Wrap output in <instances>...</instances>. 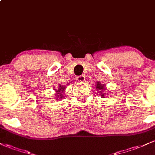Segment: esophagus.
<instances>
[{
	"instance_id": "34e87169",
	"label": "esophagus",
	"mask_w": 155,
	"mask_h": 155,
	"mask_svg": "<svg viewBox=\"0 0 155 155\" xmlns=\"http://www.w3.org/2000/svg\"><path fill=\"white\" fill-rule=\"evenodd\" d=\"M76 80H77L78 81H79V82H82V81H84V80H85L84 76L81 75V76H77V77H76Z\"/></svg>"
}]
</instances>
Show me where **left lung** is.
<instances>
[{
    "instance_id": "left-lung-1",
    "label": "left lung",
    "mask_w": 155,
    "mask_h": 155,
    "mask_svg": "<svg viewBox=\"0 0 155 155\" xmlns=\"http://www.w3.org/2000/svg\"><path fill=\"white\" fill-rule=\"evenodd\" d=\"M95 88L97 89V91L100 92L99 93L101 95V97H102V98H104L105 96H106V94H105V92H104V90H106V85L103 84H101L99 82V81H97V82L96 83Z\"/></svg>"
}]
</instances>
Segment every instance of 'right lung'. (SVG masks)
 Here are the masks:
<instances>
[{
  "label": "right lung",
  "instance_id": "obj_1",
  "mask_svg": "<svg viewBox=\"0 0 155 155\" xmlns=\"http://www.w3.org/2000/svg\"><path fill=\"white\" fill-rule=\"evenodd\" d=\"M65 89V86H63V85L61 84L59 85V88L57 89V90L55 89V94H56V95H55V99H56V101L60 100V99L63 98V92Z\"/></svg>",
  "mask_w": 155,
  "mask_h": 155
}]
</instances>
